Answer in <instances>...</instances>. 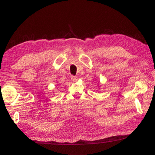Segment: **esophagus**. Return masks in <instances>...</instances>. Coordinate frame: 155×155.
Segmentation results:
<instances>
[{"instance_id": "obj_1", "label": "esophagus", "mask_w": 155, "mask_h": 155, "mask_svg": "<svg viewBox=\"0 0 155 155\" xmlns=\"http://www.w3.org/2000/svg\"><path fill=\"white\" fill-rule=\"evenodd\" d=\"M71 80H72L73 81H77L78 80V78L77 77H74V76H72L71 77Z\"/></svg>"}]
</instances>
